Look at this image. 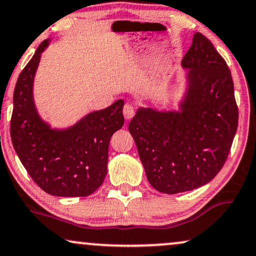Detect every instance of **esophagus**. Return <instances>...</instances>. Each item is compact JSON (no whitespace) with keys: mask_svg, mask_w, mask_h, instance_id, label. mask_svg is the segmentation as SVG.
<instances>
[{"mask_svg":"<svg viewBox=\"0 0 256 256\" xmlns=\"http://www.w3.org/2000/svg\"><path fill=\"white\" fill-rule=\"evenodd\" d=\"M123 115H124V118L127 120H130L135 115L134 106L130 103H127L124 106V108H123Z\"/></svg>","mask_w":256,"mask_h":256,"instance_id":"34e87169","label":"esophagus"}]
</instances>
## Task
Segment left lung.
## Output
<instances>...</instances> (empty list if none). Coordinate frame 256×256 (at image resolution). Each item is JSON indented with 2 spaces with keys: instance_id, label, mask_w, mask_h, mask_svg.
<instances>
[{
  "instance_id": "8db88e82",
  "label": "left lung",
  "mask_w": 256,
  "mask_h": 256,
  "mask_svg": "<svg viewBox=\"0 0 256 256\" xmlns=\"http://www.w3.org/2000/svg\"><path fill=\"white\" fill-rule=\"evenodd\" d=\"M182 65L188 68V86L180 112L140 108L128 128L150 184L168 194L215 178L238 123L232 72L206 36L194 34Z\"/></svg>"
}]
</instances>
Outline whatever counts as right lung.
Instances as JSON below:
<instances>
[{
	"label": "right lung",
	"mask_w": 256,
	"mask_h": 256,
	"mask_svg": "<svg viewBox=\"0 0 256 256\" xmlns=\"http://www.w3.org/2000/svg\"><path fill=\"white\" fill-rule=\"evenodd\" d=\"M48 40L41 42L18 76L10 136L14 150L38 186L58 197H86L103 184L110 138L124 123L123 100L94 112L64 130L51 129L38 115L34 74Z\"/></svg>",
	"instance_id": "add662e5"
}]
</instances>
